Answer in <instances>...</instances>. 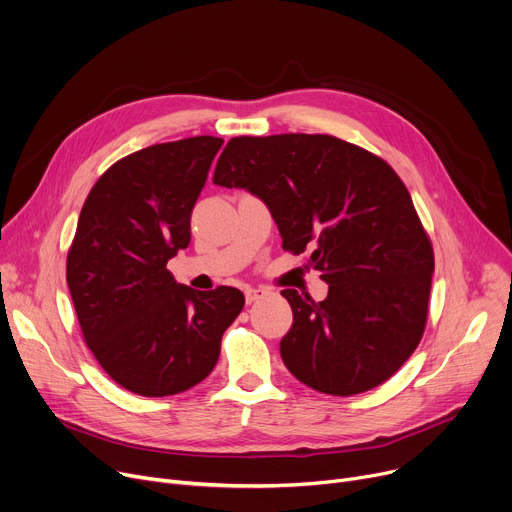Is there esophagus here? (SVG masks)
<instances>
[{
  "label": "esophagus",
  "mask_w": 512,
  "mask_h": 512,
  "mask_svg": "<svg viewBox=\"0 0 512 512\" xmlns=\"http://www.w3.org/2000/svg\"><path fill=\"white\" fill-rule=\"evenodd\" d=\"M267 294V290H261V288H247L245 290V300H247V304H253V302H257L259 298H263Z\"/></svg>",
  "instance_id": "1"
}]
</instances>
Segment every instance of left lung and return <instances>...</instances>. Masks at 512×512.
Listing matches in <instances>:
<instances>
[{"label": "left lung", "mask_w": 512, "mask_h": 512, "mask_svg": "<svg viewBox=\"0 0 512 512\" xmlns=\"http://www.w3.org/2000/svg\"><path fill=\"white\" fill-rule=\"evenodd\" d=\"M214 183L259 197L282 247L302 253L327 298L284 290L294 323L280 354L315 391L356 395L385 383L418 348L434 255L410 191L374 154L331 135L232 138Z\"/></svg>", "instance_id": "left-lung-1"}]
</instances>
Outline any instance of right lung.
Returning <instances> with one entry per match:
<instances>
[{"mask_svg": "<svg viewBox=\"0 0 512 512\" xmlns=\"http://www.w3.org/2000/svg\"><path fill=\"white\" fill-rule=\"evenodd\" d=\"M224 140L197 135L115 162L88 193L67 253V286L88 348L144 397L183 393L214 370L241 290L175 282L170 257L191 241V212Z\"/></svg>", "mask_w": 512, "mask_h": 512, "instance_id": "right-lung-1", "label": "right lung"}]
</instances>
